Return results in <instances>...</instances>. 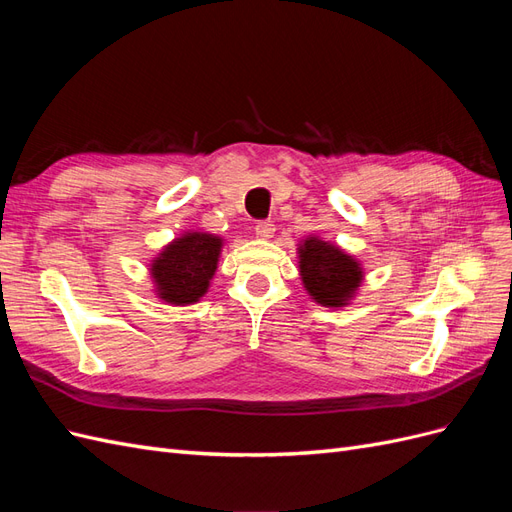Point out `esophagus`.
Listing matches in <instances>:
<instances>
[{
	"mask_svg": "<svg viewBox=\"0 0 512 512\" xmlns=\"http://www.w3.org/2000/svg\"><path fill=\"white\" fill-rule=\"evenodd\" d=\"M254 232H256V237H260V239H271L273 232H275V226L269 220H260V222H256Z\"/></svg>",
	"mask_w": 512,
	"mask_h": 512,
	"instance_id": "1",
	"label": "esophagus"
}]
</instances>
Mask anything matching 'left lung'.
Listing matches in <instances>:
<instances>
[{
	"mask_svg": "<svg viewBox=\"0 0 512 512\" xmlns=\"http://www.w3.org/2000/svg\"><path fill=\"white\" fill-rule=\"evenodd\" d=\"M301 275L307 292L320 303L339 307L361 282V267L335 245L309 239L299 250Z\"/></svg>",
	"mask_w": 512,
	"mask_h": 512,
	"instance_id": "8db88e82",
	"label": "left lung"
}]
</instances>
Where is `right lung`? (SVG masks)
Here are the masks:
<instances>
[{"instance_id":"1","label":"right lung","mask_w":512,"mask_h":512,"mask_svg":"<svg viewBox=\"0 0 512 512\" xmlns=\"http://www.w3.org/2000/svg\"><path fill=\"white\" fill-rule=\"evenodd\" d=\"M220 247L222 239L205 232H190L170 243L151 267L160 297L175 305L194 303L203 297L218 269Z\"/></svg>"}]
</instances>
